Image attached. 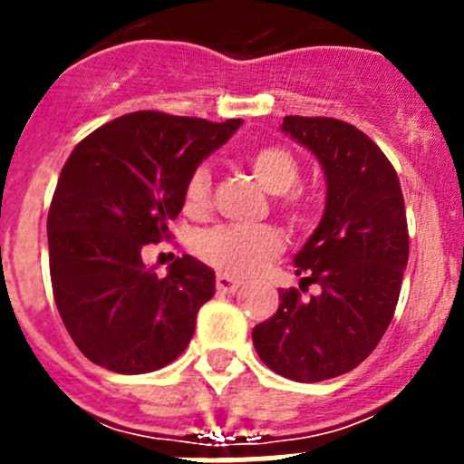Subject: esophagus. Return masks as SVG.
Wrapping results in <instances>:
<instances>
[{
  "mask_svg": "<svg viewBox=\"0 0 464 464\" xmlns=\"http://www.w3.org/2000/svg\"><path fill=\"white\" fill-rule=\"evenodd\" d=\"M216 288L223 295H235L237 290L241 288V283L237 281V278L227 276V274H218V276H216Z\"/></svg>",
  "mask_w": 464,
  "mask_h": 464,
  "instance_id": "1",
  "label": "esophagus"
}]
</instances>
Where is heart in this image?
Returning a JSON list of instances; mask_svg holds the SVG:
<instances>
[{
    "mask_svg": "<svg viewBox=\"0 0 464 464\" xmlns=\"http://www.w3.org/2000/svg\"><path fill=\"white\" fill-rule=\"evenodd\" d=\"M246 167L251 169L269 195L278 197V211L290 220L304 216V204L293 190L299 183V162L285 146H260L246 153ZM211 202V171L207 167H197L188 176L183 204L186 211L202 213ZM283 239L276 229L269 225H218L204 229L192 241V251L202 257L213 269L227 276H251L260 272L269 260L281 253Z\"/></svg>",
    "mask_w": 464,
    "mask_h": 464,
    "instance_id": "heart-1",
    "label": "heart"
}]
</instances>
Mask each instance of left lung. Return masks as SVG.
Segmentation results:
<instances>
[{
  "label": "left lung",
  "mask_w": 464,
  "mask_h": 464,
  "mask_svg": "<svg viewBox=\"0 0 464 464\" xmlns=\"http://www.w3.org/2000/svg\"><path fill=\"white\" fill-rule=\"evenodd\" d=\"M281 130L321 162L325 213L295 267L302 299L278 290V309L253 330L269 370L299 383L355 370L381 342L400 299L409 260V229L400 179L391 160L358 127L337 118L285 116Z\"/></svg>",
  "instance_id": "left-lung-1"
}]
</instances>
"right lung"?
I'll return each instance as SVG.
<instances>
[{
    "instance_id": "right-lung-1",
    "label": "right lung",
    "mask_w": 464,
    "mask_h": 464,
    "mask_svg": "<svg viewBox=\"0 0 464 464\" xmlns=\"http://www.w3.org/2000/svg\"><path fill=\"white\" fill-rule=\"evenodd\" d=\"M239 125L137 111L94 130L64 162L48 211L53 297L94 364L146 374L190 343L216 293L213 269L183 256L160 278L141 251L169 237L188 176Z\"/></svg>"
}]
</instances>
